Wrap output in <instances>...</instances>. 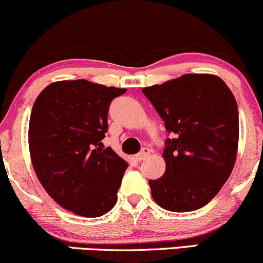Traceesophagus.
I'll list each match as a JSON object with an SVG mask.
<instances>
[{"mask_svg":"<svg viewBox=\"0 0 263 263\" xmlns=\"http://www.w3.org/2000/svg\"><path fill=\"white\" fill-rule=\"evenodd\" d=\"M149 155H151V149L149 148H143L140 153H138L137 156H136V159H137V161H143V159H146Z\"/></svg>","mask_w":263,"mask_h":263,"instance_id":"esophagus-1","label":"esophagus"}]
</instances>
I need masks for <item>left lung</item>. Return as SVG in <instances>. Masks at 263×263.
I'll return each mask as SVG.
<instances>
[{"mask_svg": "<svg viewBox=\"0 0 263 263\" xmlns=\"http://www.w3.org/2000/svg\"><path fill=\"white\" fill-rule=\"evenodd\" d=\"M142 92L173 138L165 140V172L149 180L159 206L185 213L203 208L230 177L238 144V110L216 75L185 74Z\"/></svg>", "mask_w": 263, "mask_h": 263, "instance_id": "obj_1", "label": "left lung"}]
</instances>
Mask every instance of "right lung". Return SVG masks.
Segmentation results:
<instances>
[{
  "label": "right lung",
  "instance_id": "add662e5",
  "mask_svg": "<svg viewBox=\"0 0 263 263\" xmlns=\"http://www.w3.org/2000/svg\"><path fill=\"white\" fill-rule=\"evenodd\" d=\"M126 91L84 79L55 81L32 107L33 168L45 192L77 215L98 218L117 201L128 164L101 141L111 101Z\"/></svg>",
  "mask_w": 263,
  "mask_h": 263
}]
</instances>
